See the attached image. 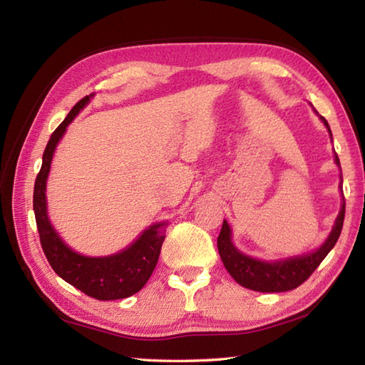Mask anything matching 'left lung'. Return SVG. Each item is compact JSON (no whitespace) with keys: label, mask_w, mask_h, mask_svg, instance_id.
Wrapping results in <instances>:
<instances>
[{"label":"left lung","mask_w":365,"mask_h":365,"mask_svg":"<svg viewBox=\"0 0 365 365\" xmlns=\"http://www.w3.org/2000/svg\"><path fill=\"white\" fill-rule=\"evenodd\" d=\"M320 119L324 125H327L331 135V128L328 125L327 119L322 118V115ZM334 160L340 166L337 153L334 155ZM344 218H345V199H342V208H340V212L337 215L334 227H332L327 242H324L319 250H315L314 252H309V254L297 255V257L276 260V262L259 260V259L250 257V255H246L243 252H240L234 246V243H232V230L229 227L227 221L224 220L220 237H218V251H220L224 267H226V269L229 271V274L234 277L242 287H246V289L254 290V292H263V293L289 292V290L297 289V287H299L302 282L307 281L309 276L319 268L323 259L327 257L328 252L334 247V245L337 243V240L340 237V232H342Z\"/></svg>","instance_id":"obj_1"}]
</instances>
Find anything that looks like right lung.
<instances>
[{"instance_id":"obj_1","label":"right lung","mask_w":365,"mask_h":365,"mask_svg":"<svg viewBox=\"0 0 365 365\" xmlns=\"http://www.w3.org/2000/svg\"><path fill=\"white\" fill-rule=\"evenodd\" d=\"M92 96L94 94L81 98L67 114V118L61 122V125L53 131L50 141L45 147L42 168L38 170L34 183L33 207L42 250L54 273L91 298L113 301L131 297L149 281L155 267H157L168 224H153L125 250L118 254L106 255V257H88V255L75 252L53 229L48 215H46L45 196L53 153L59 139L66 133L68 123L89 103Z\"/></svg>"}]
</instances>
